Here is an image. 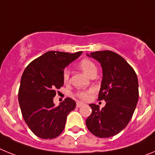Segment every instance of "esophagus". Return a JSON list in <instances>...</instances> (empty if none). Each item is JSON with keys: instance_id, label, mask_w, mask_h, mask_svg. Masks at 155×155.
I'll list each match as a JSON object with an SVG mask.
<instances>
[{"instance_id": "1", "label": "esophagus", "mask_w": 155, "mask_h": 155, "mask_svg": "<svg viewBox=\"0 0 155 155\" xmlns=\"http://www.w3.org/2000/svg\"><path fill=\"white\" fill-rule=\"evenodd\" d=\"M83 105H84V103H83V102H77V107H78V108L81 107V106H83Z\"/></svg>"}]
</instances>
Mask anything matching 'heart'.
<instances>
[{
  "mask_svg": "<svg viewBox=\"0 0 155 155\" xmlns=\"http://www.w3.org/2000/svg\"><path fill=\"white\" fill-rule=\"evenodd\" d=\"M80 67L82 69V71H84V73L87 75H90L93 71H97L96 66L94 63L92 62L90 60H87V59H84L82 60L80 62ZM70 77V72L68 69H65L64 71V81H68ZM94 91L93 89H89L86 90V91H79L77 92L76 95L79 98L82 100H87L89 98L90 95H91V93Z\"/></svg>",
  "mask_w": 155,
  "mask_h": 155,
  "instance_id": "obj_1",
  "label": "heart"
}]
</instances>
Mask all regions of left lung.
I'll return each instance as SVG.
<instances>
[{
	"instance_id": "obj_1",
	"label": "left lung",
	"mask_w": 155,
	"mask_h": 155,
	"mask_svg": "<svg viewBox=\"0 0 155 155\" xmlns=\"http://www.w3.org/2000/svg\"><path fill=\"white\" fill-rule=\"evenodd\" d=\"M101 64L102 80L98 100L106 104L101 110L90 104L92 113L86 120L88 130L98 137L116 135L132 118L139 98L138 79L133 68L121 56L109 50L87 54Z\"/></svg>"
}]
</instances>
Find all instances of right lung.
<instances>
[{"instance_id":"1","label":"right lung","mask_w":155,"mask_h":155,"mask_svg":"<svg viewBox=\"0 0 155 155\" xmlns=\"http://www.w3.org/2000/svg\"><path fill=\"white\" fill-rule=\"evenodd\" d=\"M81 53L49 51L31 61L23 72L18 90L21 114L32 133L42 139L58 137L68 115L76 107L71 98L55 106L53 98L56 90L64 85V69Z\"/></svg>"}]
</instances>
